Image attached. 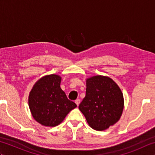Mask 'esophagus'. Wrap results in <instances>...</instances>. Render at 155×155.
Wrapping results in <instances>:
<instances>
[{
  "instance_id": "1",
  "label": "esophagus",
  "mask_w": 155,
  "mask_h": 155,
  "mask_svg": "<svg viewBox=\"0 0 155 155\" xmlns=\"http://www.w3.org/2000/svg\"><path fill=\"white\" fill-rule=\"evenodd\" d=\"M80 103H81V100L80 99H77V100L75 101V103L77 104V106H78V105H79Z\"/></svg>"
}]
</instances>
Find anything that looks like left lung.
Segmentation results:
<instances>
[{"label": "left lung", "mask_w": 155, "mask_h": 155, "mask_svg": "<svg viewBox=\"0 0 155 155\" xmlns=\"http://www.w3.org/2000/svg\"><path fill=\"white\" fill-rule=\"evenodd\" d=\"M78 108L92 128L106 130L120 119L124 108L123 94L110 78L94 76L87 79L86 96Z\"/></svg>", "instance_id": "8db88e82"}]
</instances>
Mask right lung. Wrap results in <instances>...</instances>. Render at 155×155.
Masks as SVG:
<instances>
[{"label": "right lung", "instance_id": "right-lung-1", "mask_svg": "<svg viewBox=\"0 0 155 155\" xmlns=\"http://www.w3.org/2000/svg\"><path fill=\"white\" fill-rule=\"evenodd\" d=\"M61 82L59 75H46L34 84L29 93L28 106L32 116L43 126H57L77 107L61 89Z\"/></svg>", "mask_w": 155, "mask_h": 155}]
</instances>
